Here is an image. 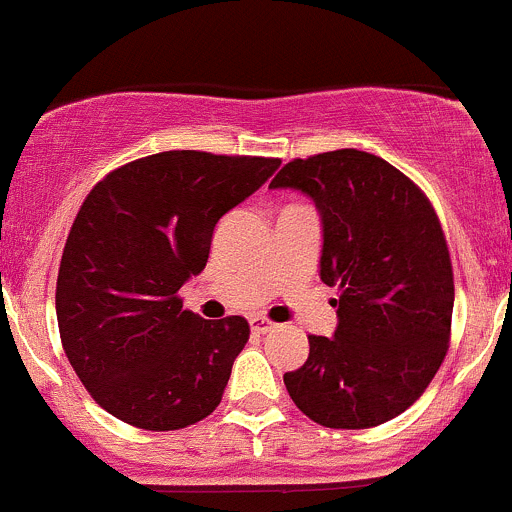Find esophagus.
Returning <instances> with one entry per match:
<instances>
[{
  "instance_id": "obj_1",
  "label": "esophagus",
  "mask_w": 512,
  "mask_h": 512,
  "mask_svg": "<svg viewBox=\"0 0 512 512\" xmlns=\"http://www.w3.org/2000/svg\"><path fill=\"white\" fill-rule=\"evenodd\" d=\"M250 329L255 334H267V332H272V329H275V324H272L270 319H265V317H260V314H255V317H250Z\"/></svg>"
}]
</instances>
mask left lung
<instances>
[{"label":"left lung","mask_w":512,"mask_h":512,"mask_svg":"<svg viewBox=\"0 0 512 512\" xmlns=\"http://www.w3.org/2000/svg\"><path fill=\"white\" fill-rule=\"evenodd\" d=\"M270 188L312 198L322 218L319 277L339 287L337 329L309 337L287 371L297 409L327 428H371L404 414L448 349L453 270L426 195L371 153L342 148L287 163Z\"/></svg>","instance_id":"8db88e82"}]
</instances>
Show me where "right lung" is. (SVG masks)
I'll use <instances>...</instances> for the list:
<instances>
[{"label": "right lung", "instance_id": "obj_1", "mask_svg": "<svg viewBox=\"0 0 512 512\" xmlns=\"http://www.w3.org/2000/svg\"><path fill=\"white\" fill-rule=\"evenodd\" d=\"M280 158L165 151L108 173L81 205L56 280V319L81 384L108 414L146 431L215 411L250 339L242 317L183 309L178 289L205 270L218 220Z\"/></svg>", "mask_w": 512, "mask_h": 512}]
</instances>
